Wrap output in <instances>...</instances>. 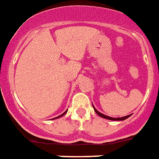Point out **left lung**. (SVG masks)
Wrapping results in <instances>:
<instances>
[{
  "label": "left lung",
  "mask_w": 159,
  "mask_h": 159,
  "mask_svg": "<svg viewBox=\"0 0 159 159\" xmlns=\"http://www.w3.org/2000/svg\"><path fill=\"white\" fill-rule=\"evenodd\" d=\"M92 106H93V104H92ZM93 109H94V110H95V112L99 116H101V117L103 118H105V119H108V120H111V121H123V120H126L127 118H128L131 115H128V116H123V117H117V118H114V117H110V116H105V115H103V114L100 113L99 111H98V110H96L95 107L93 106Z\"/></svg>",
  "instance_id": "obj_1"
}]
</instances>
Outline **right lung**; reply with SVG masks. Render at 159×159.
Listing matches in <instances>:
<instances>
[{
  "mask_svg": "<svg viewBox=\"0 0 159 159\" xmlns=\"http://www.w3.org/2000/svg\"><path fill=\"white\" fill-rule=\"evenodd\" d=\"M67 111H65V112H64L63 114H61V116H57V117H56V118H59V117H61V116H63V115H65V114L67 113ZM56 118H54V119H56Z\"/></svg>",
  "mask_w": 159,
  "mask_h": 159,
  "instance_id": "add662e5",
  "label": "right lung"
}]
</instances>
